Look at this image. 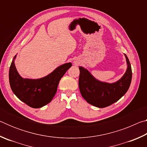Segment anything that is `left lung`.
<instances>
[{
    "instance_id": "1",
    "label": "left lung",
    "mask_w": 147,
    "mask_h": 147,
    "mask_svg": "<svg viewBox=\"0 0 147 147\" xmlns=\"http://www.w3.org/2000/svg\"><path fill=\"white\" fill-rule=\"evenodd\" d=\"M128 68L123 76L115 83L97 80L87 69L80 67L79 89L82 96L89 104L98 108H105L119 100L126 92L131 81V65L125 55Z\"/></svg>"
}]
</instances>
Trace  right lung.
<instances>
[{"label":"right lung","instance_id":"1","mask_svg":"<svg viewBox=\"0 0 147 147\" xmlns=\"http://www.w3.org/2000/svg\"><path fill=\"white\" fill-rule=\"evenodd\" d=\"M14 59L9 71L11 89L17 98L33 108H41L53 100L59 80L72 66L71 63H65L40 79L23 78L17 71Z\"/></svg>","mask_w":147,"mask_h":147}]
</instances>
